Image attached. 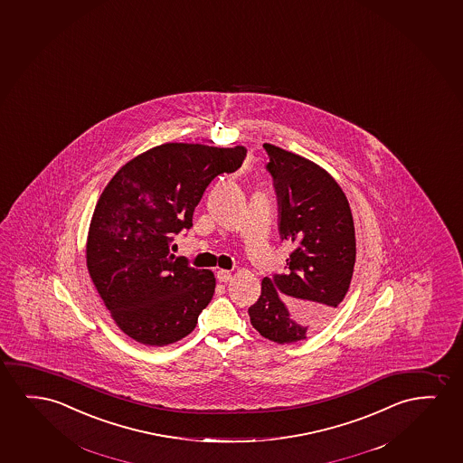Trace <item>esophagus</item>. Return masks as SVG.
Returning <instances> with one entry per match:
<instances>
[{
	"label": "esophagus",
	"instance_id": "esophagus-1",
	"mask_svg": "<svg viewBox=\"0 0 463 463\" xmlns=\"http://www.w3.org/2000/svg\"><path fill=\"white\" fill-rule=\"evenodd\" d=\"M231 277H232V275H231L229 270H222V269H220V270L216 272V279H218L220 283H228Z\"/></svg>",
	"mask_w": 463,
	"mask_h": 463
}]
</instances>
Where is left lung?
<instances>
[{"label": "left lung", "instance_id": "8db88e82", "mask_svg": "<svg viewBox=\"0 0 463 463\" xmlns=\"http://www.w3.org/2000/svg\"><path fill=\"white\" fill-rule=\"evenodd\" d=\"M279 197V237L291 241L286 272L262 279L250 321L272 342H300L342 304L355 262L353 213L340 184L310 159L264 144Z\"/></svg>", "mask_w": 463, "mask_h": 463}]
</instances>
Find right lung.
Listing matches in <instances>:
<instances>
[{"label": "right lung", "instance_id": "right-lung-1", "mask_svg": "<svg viewBox=\"0 0 463 463\" xmlns=\"http://www.w3.org/2000/svg\"><path fill=\"white\" fill-rule=\"evenodd\" d=\"M247 148L169 142L128 161L98 199L87 239L90 279L128 336L165 346L196 327L215 275L171 254L174 234L193 226L210 182L235 172Z\"/></svg>", "mask_w": 463, "mask_h": 463}]
</instances>
